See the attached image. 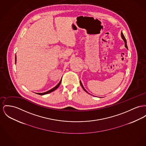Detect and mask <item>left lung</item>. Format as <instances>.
<instances>
[{
	"mask_svg": "<svg viewBox=\"0 0 146 146\" xmlns=\"http://www.w3.org/2000/svg\"><path fill=\"white\" fill-rule=\"evenodd\" d=\"M121 37H122V39L124 40V42H125V47L127 49H128V48H127V41L126 39H125V36H124V35H123V33H122V32H121ZM80 85H81V86H82V88H83V89L84 90V91H86V92H88V91L85 89V88H84V86H83V85H82V83H81V81H80Z\"/></svg>",
	"mask_w": 146,
	"mask_h": 146,
	"instance_id": "left-lung-1",
	"label": "left lung"
}]
</instances>
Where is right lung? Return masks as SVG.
I'll return each mask as SVG.
<instances>
[{"label":"right lung","instance_id":"right-lung-1","mask_svg":"<svg viewBox=\"0 0 146 146\" xmlns=\"http://www.w3.org/2000/svg\"><path fill=\"white\" fill-rule=\"evenodd\" d=\"M16 61H17V58H16V56H15V64H16ZM61 80H62V78H61ZM61 80H60V81L59 82V83H58V84L55 87L52 88V89L48 91H46V92H43V93H36V94H38V95H44L48 94H49V93H50V92H52V91H55V90L57 88H58V86H60V84H61Z\"/></svg>","mask_w":146,"mask_h":146}]
</instances>
